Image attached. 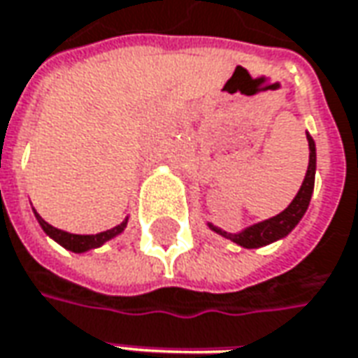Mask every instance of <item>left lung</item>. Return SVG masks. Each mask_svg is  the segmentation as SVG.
I'll return each mask as SVG.
<instances>
[{
    "mask_svg": "<svg viewBox=\"0 0 358 358\" xmlns=\"http://www.w3.org/2000/svg\"><path fill=\"white\" fill-rule=\"evenodd\" d=\"M307 142H309V166H307V172H305L301 188H299V192L295 194V198L291 200V203L283 212H279L278 216L269 217V220L252 224V226L243 228L238 234L224 231V229L217 228L214 224H210V222H208V228L212 229V231H216L217 236H222V238H226V240L234 241V243H238L241 248H245V250L264 248V245H269L273 241L283 240L287 234H291V229L295 228L301 222V217L305 216L315 188L317 150H315V141L311 138L309 132H307Z\"/></svg>",
    "mask_w": 358,
    "mask_h": 358,
    "instance_id": "8db88e82",
    "label": "left lung"
}]
</instances>
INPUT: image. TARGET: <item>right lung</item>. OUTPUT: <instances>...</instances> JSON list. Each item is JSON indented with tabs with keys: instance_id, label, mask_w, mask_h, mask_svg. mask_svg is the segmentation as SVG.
I'll list each match as a JSON object with an SVG mask.
<instances>
[{
	"instance_id": "obj_1",
	"label": "right lung",
	"mask_w": 358,
	"mask_h": 358,
	"mask_svg": "<svg viewBox=\"0 0 358 358\" xmlns=\"http://www.w3.org/2000/svg\"><path fill=\"white\" fill-rule=\"evenodd\" d=\"M33 214L37 217V222H39V226L43 229L45 234L51 238V240H55L59 245H63L65 250L69 252H75V253H85V252H91V250H96V248H101V245H105L106 241L113 240V238H117L120 236L124 228H127V224H129V216L124 217L118 226L115 228L106 229V231H101V234H91V236H80V234H69V231H63V229L53 228L51 224H47L43 217L39 216L35 210H33Z\"/></svg>"
}]
</instances>
